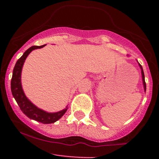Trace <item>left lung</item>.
<instances>
[{
  "instance_id": "left-lung-1",
  "label": "left lung",
  "mask_w": 159,
  "mask_h": 159,
  "mask_svg": "<svg viewBox=\"0 0 159 159\" xmlns=\"http://www.w3.org/2000/svg\"><path fill=\"white\" fill-rule=\"evenodd\" d=\"M139 67L142 70V78H143V86H144V91L146 92V82H145V76H144V72H143V67L142 66L139 64Z\"/></svg>"
}]
</instances>
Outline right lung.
I'll return each instance as SVG.
<instances>
[{"label":"right lung","mask_w":159,"mask_h":159,"mask_svg":"<svg viewBox=\"0 0 159 159\" xmlns=\"http://www.w3.org/2000/svg\"><path fill=\"white\" fill-rule=\"evenodd\" d=\"M44 45L32 46V47L29 48L28 50L25 52L23 56L16 61L13 68V71H12V80H11V91H12L14 99H16L20 110L25 116H28L29 119H34L36 121L40 122L43 124H48V123H53L59 120L67 111V107L60 111L55 112V113H48V112L44 111L35 106L28 99L24 93L21 86V71L25 60L32 50L41 48Z\"/></svg>","instance_id":"obj_1"}]
</instances>
